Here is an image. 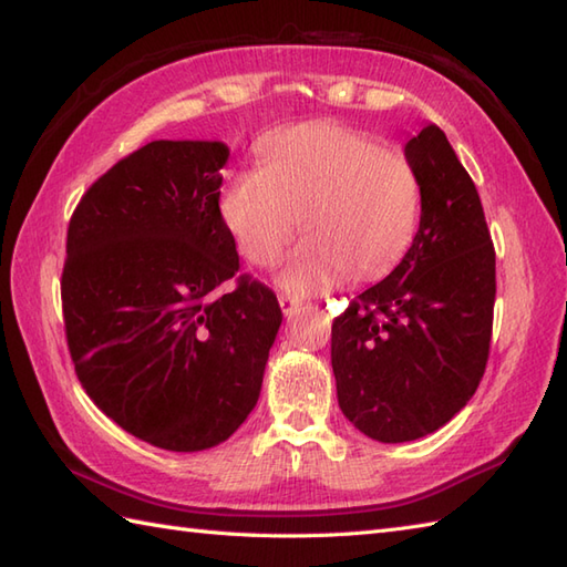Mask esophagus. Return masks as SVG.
<instances>
[{
  "mask_svg": "<svg viewBox=\"0 0 567 567\" xmlns=\"http://www.w3.org/2000/svg\"><path fill=\"white\" fill-rule=\"evenodd\" d=\"M277 302H280V309H282V315L285 317H292L295 311L302 307V302H299V299H292V297H285V295H280L277 297Z\"/></svg>",
  "mask_w": 567,
  "mask_h": 567,
  "instance_id": "obj_1",
  "label": "esophagus"
}]
</instances>
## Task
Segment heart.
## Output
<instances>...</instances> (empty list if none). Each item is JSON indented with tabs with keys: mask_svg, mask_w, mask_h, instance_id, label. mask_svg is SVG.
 <instances>
[{
	"mask_svg": "<svg viewBox=\"0 0 567 567\" xmlns=\"http://www.w3.org/2000/svg\"><path fill=\"white\" fill-rule=\"evenodd\" d=\"M219 209L238 252L258 268L277 262L302 226L307 238L277 272V287L307 297L346 272L380 277L404 256L419 183L404 153L346 124L311 122L265 138L260 167L231 175Z\"/></svg>",
	"mask_w": 567,
	"mask_h": 567,
	"instance_id": "1",
	"label": "heart"
}]
</instances>
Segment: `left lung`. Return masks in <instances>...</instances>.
<instances>
[{
	"instance_id": "obj_1",
	"label": "left lung",
	"mask_w": 567,
	"mask_h": 567,
	"mask_svg": "<svg viewBox=\"0 0 567 567\" xmlns=\"http://www.w3.org/2000/svg\"><path fill=\"white\" fill-rule=\"evenodd\" d=\"M421 219L400 265L331 329L336 396L380 443L445 426L475 394L495 311V248L475 183L436 124L406 141Z\"/></svg>"
}]
</instances>
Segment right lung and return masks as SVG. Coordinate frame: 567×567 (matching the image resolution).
Here are the masks:
<instances>
[{
	"instance_id": "1",
	"label": "right lung",
	"mask_w": 567,
	"mask_h": 567,
	"mask_svg": "<svg viewBox=\"0 0 567 567\" xmlns=\"http://www.w3.org/2000/svg\"><path fill=\"white\" fill-rule=\"evenodd\" d=\"M221 141H151L80 199L68 228L63 319L84 392L124 431L175 453L224 443L258 404L282 323L238 277L219 209Z\"/></svg>"
}]
</instances>
